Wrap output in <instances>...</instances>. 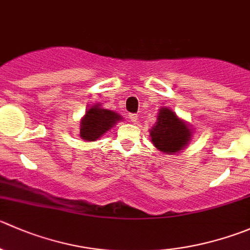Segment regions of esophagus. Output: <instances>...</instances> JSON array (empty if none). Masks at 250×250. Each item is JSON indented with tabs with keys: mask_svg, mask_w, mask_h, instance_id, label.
<instances>
[{
	"mask_svg": "<svg viewBox=\"0 0 250 250\" xmlns=\"http://www.w3.org/2000/svg\"><path fill=\"white\" fill-rule=\"evenodd\" d=\"M129 120L132 121L133 123H137V121H138L137 115H134V113H130V115H129Z\"/></svg>",
	"mask_w": 250,
	"mask_h": 250,
	"instance_id": "34e87169",
	"label": "esophagus"
}]
</instances>
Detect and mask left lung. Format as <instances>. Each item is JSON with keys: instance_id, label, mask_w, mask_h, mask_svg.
<instances>
[{"instance_id": "left-lung-1", "label": "left lung", "mask_w": 250, "mask_h": 250, "mask_svg": "<svg viewBox=\"0 0 250 250\" xmlns=\"http://www.w3.org/2000/svg\"><path fill=\"white\" fill-rule=\"evenodd\" d=\"M152 144L165 154L183 150L192 138V129L183 120L167 107H161L156 123L149 130Z\"/></svg>"}]
</instances>
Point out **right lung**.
I'll list each match as a JSON object with an SVG mask.
<instances>
[{
    "label": "right lung",
    "instance_id": "obj_1",
    "mask_svg": "<svg viewBox=\"0 0 250 250\" xmlns=\"http://www.w3.org/2000/svg\"><path fill=\"white\" fill-rule=\"evenodd\" d=\"M121 120L118 113L103 108L101 105L91 106L81 121V138L86 142H95Z\"/></svg>",
    "mask_w": 250,
    "mask_h": 250
}]
</instances>
